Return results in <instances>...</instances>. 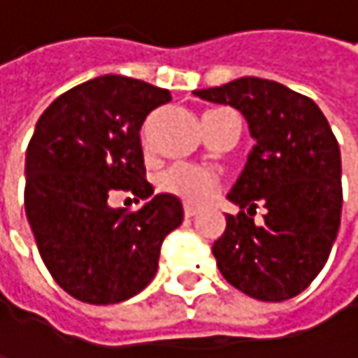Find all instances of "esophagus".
I'll return each instance as SVG.
<instances>
[{
	"mask_svg": "<svg viewBox=\"0 0 358 358\" xmlns=\"http://www.w3.org/2000/svg\"><path fill=\"white\" fill-rule=\"evenodd\" d=\"M199 213V209L196 207H192V205H184V215L186 217H194Z\"/></svg>",
	"mask_w": 358,
	"mask_h": 358,
	"instance_id": "obj_1",
	"label": "esophagus"
}]
</instances>
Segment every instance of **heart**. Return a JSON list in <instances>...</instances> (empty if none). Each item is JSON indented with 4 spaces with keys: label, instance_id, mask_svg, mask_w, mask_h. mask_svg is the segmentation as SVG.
Segmentation results:
<instances>
[{
    "label": "heart",
    "instance_id": "obj_1",
    "mask_svg": "<svg viewBox=\"0 0 358 358\" xmlns=\"http://www.w3.org/2000/svg\"><path fill=\"white\" fill-rule=\"evenodd\" d=\"M157 184L164 192H170L186 203L199 205L213 194L217 186V176L192 164H174L162 172Z\"/></svg>",
    "mask_w": 358,
    "mask_h": 358
}]
</instances>
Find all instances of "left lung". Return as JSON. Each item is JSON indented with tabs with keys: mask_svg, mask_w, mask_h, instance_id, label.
Returning a JSON list of instances; mask_svg holds the SVG:
<instances>
[{
	"mask_svg": "<svg viewBox=\"0 0 358 358\" xmlns=\"http://www.w3.org/2000/svg\"><path fill=\"white\" fill-rule=\"evenodd\" d=\"M196 97L238 109L255 141L228 199L245 211L226 217L213 243L222 275L252 299L280 303L301 294L323 269L342 213L338 141L313 99L265 78L245 76L194 91Z\"/></svg>",
	"mask_w": 358,
	"mask_h": 358,
	"instance_id": "1",
	"label": "left lung"
}]
</instances>
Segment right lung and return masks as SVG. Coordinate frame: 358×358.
Instances as JSON below:
<instances>
[{
    "label": "right lung",
    "instance_id": "obj_1",
    "mask_svg": "<svg viewBox=\"0 0 358 358\" xmlns=\"http://www.w3.org/2000/svg\"><path fill=\"white\" fill-rule=\"evenodd\" d=\"M168 101V89L108 74L66 91L36 122L24 164L27 220L53 280L83 303L138 294L157 271L164 238L184 220L170 192L134 214L108 205L117 189L153 194L141 128Z\"/></svg>",
    "mask_w": 358,
    "mask_h": 358
}]
</instances>
